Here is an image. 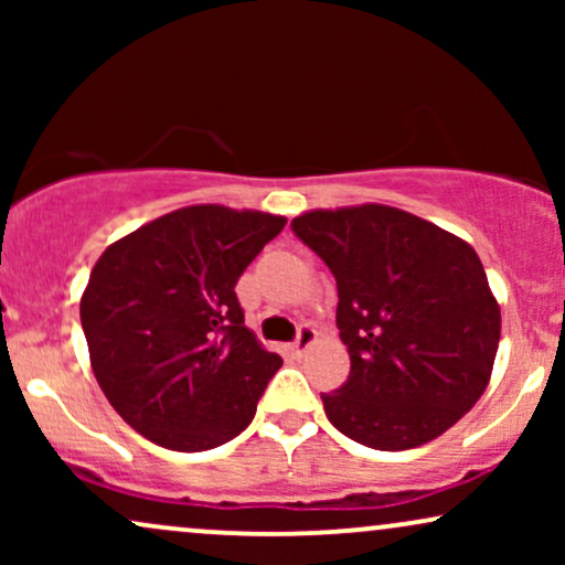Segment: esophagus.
<instances>
[{"label":"esophagus","mask_w":565,"mask_h":565,"mask_svg":"<svg viewBox=\"0 0 565 565\" xmlns=\"http://www.w3.org/2000/svg\"><path fill=\"white\" fill-rule=\"evenodd\" d=\"M313 342H316V329L310 327V323H302V327L297 329V337L291 340L289 348H291V353L297 355V359H302V355L308 353V348L313 345Z\"/></svg>","instance_id":"1"}]
</instances>
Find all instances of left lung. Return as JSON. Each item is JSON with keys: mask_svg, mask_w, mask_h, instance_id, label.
<instances>
[{"mask_svg": "<svg viewBox=\"0 0 565 565\" xmlns=\"http://www.w3.org/2000/svg\"><path fill=\"white\" fill-rule=\"evenodd\" d=\"M291 233L337 281L350 374L321 393L337 430L369 449L404 451L476 406L502 319L470 244L382 204L308 212Z\"/></svg>", "mask_w": 565, "mask_h": 565, "instance_id": "obj_1", "label": "left lung"}]
</instances>
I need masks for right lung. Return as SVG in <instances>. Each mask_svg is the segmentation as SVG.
Segmentation results:
<instances>
[{
    "label": "right lung",
    "mask_w": 565,
    "mask_h": 565,
    "mask_svg": "<svg viewBox=\"0 0 565 565\" xmlns=\"http://www.w3.org/2000/svg\"><path fill=\"white\" fill-rule=\"evenodd\" d=\"M287 220L201 204L108 246L79 313L106 398L172 451L228 444L257 412L281 355L244 327L236 284Z\"/></svg>",
    "instance_id": "right-lung-1"
}]
</instances>
